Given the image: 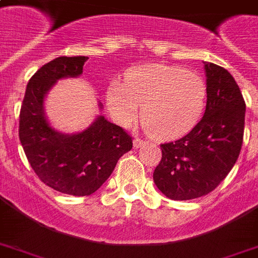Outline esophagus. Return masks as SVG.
Masks as SVG:
<instances>
[{"label": "esophagus", "mask_w": 258, "mask_h": 258, "mask_svg": "<svg viewBox=\"0 0 258 258\" xmlns=\"http://www.w3.org/2000/svg\"><path fill=\"white\" fill-rule=\"evenodd\" d=\"M147 142L146 141H142V139H139V138H135L134 139V147L135 149H139V147H142V146H145Z\"/></svg>", "instance_id": "1"}]
</instances>
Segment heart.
<instances>
[{"label":"heart","instance_id":"heart-1","mask_svg":"<svg viewBox=\"0 0 258 258\" xmlns=\"http://www.w3.org/2000/svg\"><path fill=\"white\" fill-rule=\"evenodd\" d=\"M107 107L117 124L130 127L139 113L153 137L176 139L200 121L206 103V84L200 75L165 64L134 67L124 83L107 87Z\"/></svg>","mask_w":258,"mask_h":258}]
</instances>
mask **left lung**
<instances>
[{
	"label": "left lung",
	"instance_id": "obj_1",
	"mask_svg": "<svg viewBox=\"0 0 258 258\" xmlns=\"http://www.w3.org/2000/svg\"><path fill=\"white\" fill-rule=\"evenodd\" d=\"M206 109L194 128L175 142L161 145L162 159L154 182L167 198L187 201L213 191L237 162L245 125L240 87L222 67L204 61Z\"/></svg>",
	"mask_w": 258,
	"mask_h": 258
}]
</instances>
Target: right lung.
<instances>
[{"label":"right lung","mask_w":258,"mask_h":258,"mask_svg":"<svg viewBox=\"0 0 258 258\" xmlns=\"http://www.w3.org/2000/svg\"><path fill=\"white\" fill-rule=\"evenodd\" d=\"M86 56H61L46 62L30 78L20 112V141L32 169L56 191L91 196L108 179L119 158L133 149V139L103 115L76 134L54 130L44 101L54 84L83 74ZM99 108L103 104L99 103Z\"/></svg>","instance_id":"1"}]
</instances>
